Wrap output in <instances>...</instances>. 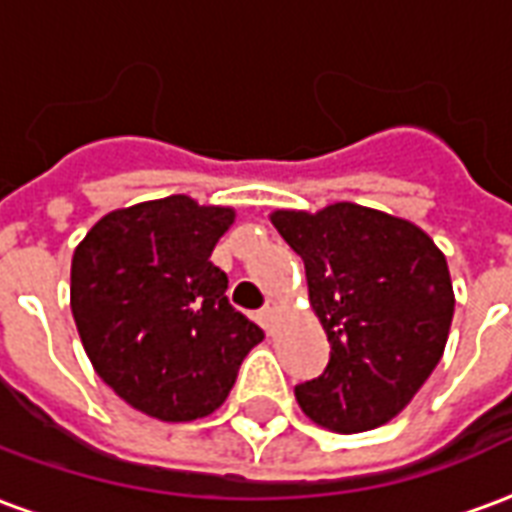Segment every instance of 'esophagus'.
I'll list each match as a JSON object with an SVG mask.
<instances>
[{"label":"esophagus","mask_w":512,"mask_h":512,"mask_svg":"<svg viewBox=\"0 0 512 512\" xmlns=\"http://www.w3.org/2000/svg\"><path fill=\"white\" fill-rule=\"evenodd\" d=\"M274 315H277V301L268 299L266 304H263V310L257 312V318H260V323H263V329H266V332H271V326H274Z\"/></svg>","instance_id":"1"}]
</instances>
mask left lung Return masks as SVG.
Here are the masks:
<instances>
[{"label": "left lung", "mask_w": 512, "mask_h": 512, "mask_svg": "<svg viewBox=\"0 0 512 512\" xmlns=\"http://www.w3.org/2000/svg\"><path fill=\"white\" fill-rule=\"evenodd\" d=\"M271 222L307 268L332 354L296 386L301 411L334 433L384 425L439 365L450 334V268L417 224L354 202Z\"/></svg>", "instance_id": "1"}]
</instances>
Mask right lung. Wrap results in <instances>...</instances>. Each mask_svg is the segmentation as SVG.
<instances>
[{"instance_id":"obj_1","label":"right lung","mask_w":512,"mask_h":512,"mask_svg":"<svg viewBox=\"0 0 512 512\" xmlns=\"http://www.w3.org/2000/svg\"><path fill=\"white\" fill-rule=\"evenodd\" d=\"M233 219L230 208L172 194L106 213L73 252L71 310L84 351L147 417H208L263 340L211 263Z\"/></svg>"}]
</instances>
